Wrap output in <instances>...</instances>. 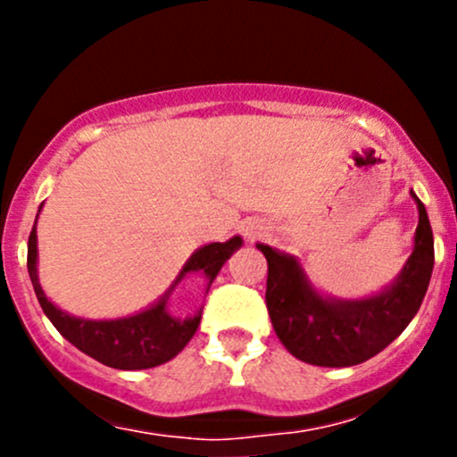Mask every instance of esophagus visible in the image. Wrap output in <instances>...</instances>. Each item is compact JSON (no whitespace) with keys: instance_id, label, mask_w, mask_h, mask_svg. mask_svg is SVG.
<instances>
[{"instance_id":"1","label":"esophagus","mask_w":457,"mask_h":457,"mask_svg":"<svg viewBox=\"0 0 457 457\" xmlns=\"http://www.w3.org/2000/svg\"><path fill=\"white\" fill-rule=\"evenodd\" d=\"M267 234V225L262 223V220L258 219H247L245 223H243V237L247 238V241H254V238H261Z\"/></svg>"}]
</instances>
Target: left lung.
<instances>
[{
	"instance_id": "8db88e82",
	"label": "left lung",
	"mask_w": 457,
	"mask_h": 457,
	"mask_svg": "<svg viewBox=\"0 0 457 457\" xmlns=\"http://www.w3.org/2000/svg\"><path fill=\"white\" fill-rule=\"evenodd\" d=\"M413 252L400 274L365 298H336L314 287L301 261L256 243L267 258V312L294 358L316 367H353L380 353L413 320L433 271V232L422 201Z\"/></svg>"
}]
</instances>
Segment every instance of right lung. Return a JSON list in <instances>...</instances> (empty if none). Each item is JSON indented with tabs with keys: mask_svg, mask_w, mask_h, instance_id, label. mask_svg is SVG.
Instances as JSON below:
<instances>
[{
	"mask_svg": "<svg viewBox=\"0 0 457 457\" xmlns=\"http://www.w3.org/2000/svg\"><path fill=\"white\" fill-rule=\"evenodd\" d=\"M41 207H44V203L39 205V212ZM37 219H39V214H37ZM37 219L29 238V274L41 310L48 316V320L57 327L59 334L68 343L75 345L79 352L99 361L101 365L123 371L150 370V367L163 365V362L172 361L190 343L192 336L196 334L201 325L203 307H199L196 314L187 318H177L170 314L168 301L172 296L174 287L187 274H196L207 283V289L214 283L225 261L234 252L241 250L243 245L241 237H232L225 243H207V245L199 247L195 254L187 258L186 265L181 267L179 276L174 278V283L170 285L168 292L159 301H154L145 310L137 312V314L92 320V318L68 314V312H63L62 307L54 305L46 296L44 287L39 283V271H37V261H39V254H37Z\"/></svg>",
	"mask_w": 457,
	"mask_h": 457,
	"instance_id": "add662e5",
	"label": "right lung"
}]
</instances>
